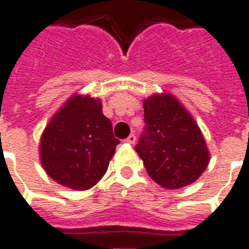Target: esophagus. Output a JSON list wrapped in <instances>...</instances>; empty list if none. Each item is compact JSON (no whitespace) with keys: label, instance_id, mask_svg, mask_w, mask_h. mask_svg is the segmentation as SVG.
Here are the masks:
<instances>
[{"label":"esophagus","instance_id":"34e87169","mask_svg":"<svg viewBox=\"0 0 249 249\" xmlns=\"http://www.w3.org/2000/svg\"><path fill=\"white\" fill-rule=\"evenodd\" d=\"M136 136H134V134H130V136L128 137V138H126V140H125V142H126V143H130V144H134L136 143Z\"/></svg>","mask_w":249,"mask_h":249}]
</instances>
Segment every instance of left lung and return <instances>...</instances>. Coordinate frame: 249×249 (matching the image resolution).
<instances>
[{
	"instance_id": "1",
	"label": "left lung",
	"mask_w": 249,
	"mask_h": 249,
	"mask_svg": "<svg viewBox=\"0 0 249 249\" xmlns=\"http://www.w3.org/2000/svg\"><path fill=\"white\" fill-rule=\"evenodd\" d=\"M144 132L136 151L148 176L164 189L191 185L208 166V147L196 121L173 94L143 101Z\"/></svg>"
}]
</instances>
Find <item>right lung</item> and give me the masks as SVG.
<instances>
[{
  "label": "right lung",
  "instance_id": "1",
  "mask_svg": "<svg viewBox=\"0 0 249 249\" xmlns=\"http://www.w3.org/2000/svg\"><path fill=\"white\" fill-rule=\"evenodd\" d=\"M119 143L101 99L73 94L42 132L41 165L59 185L89 190L106 174Z\"/></svg>",
  "mask_w": 249,
  "mask_h": 249
}]
</instances>
